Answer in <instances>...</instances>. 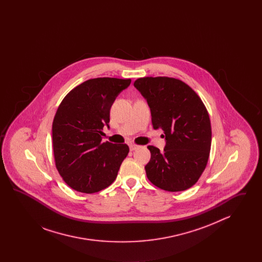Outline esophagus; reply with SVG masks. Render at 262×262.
Segmentation results:
<instances>
[{"mask_svg": "<svg viewBox=\"0 0 262 262\" xmlns=\"http://www.w3.org/2000/svg\"><path fill=\"white\" fill-rule=\"evenodd\" d=\"M139 147H140L139 145L135 144V143H130V144H129V149H130V151H134V150L138 149Z\"/></svg>", "mask_w": 262, "mask_h": 262, "instance_id": "34e87169", "label": "esophagus"}]
</instances>
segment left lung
<instances>
[{"label":"left lung","mask_w":262,"mask_h":262,"mask_svg":"<svg viewBox=\"0 0 262 262\" xmlns=\"http://www.w3.org/2000/svg\"><path fill=\"white\" fill-rule=\"evenodd\" d=\"M146 99L152 125L165 134L164 151L149 145L145 166L150 182L168 191L192 187L203 173L211 148L209 115L200 96L184 81L167 76L141 77L134 83Z\"/></svg>","instance_id":"left-lung-1"}]
</instances>
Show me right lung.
I'll return each mask as SVG.
<instances>
[{"label": "right lung", "mask_w": 262, "mask_h": 262, "mask_svg": "<svg viewBox=\"0 0 262 262\" xmlns=\"http://www.w3.org/2000/svg\"><path fill=\"white\" fill-rule=\"evenodd\" d=\"M130 79L91 78L62 99L52 125L56 168L69 187L94 193L112 185L129 148L125 143L102 142L109 127L110 109Z\"/></svg>", "instance_id": "right-lung-1"}]
</instances>
